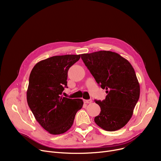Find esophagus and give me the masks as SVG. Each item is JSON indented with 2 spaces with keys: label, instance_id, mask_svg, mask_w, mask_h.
<instances>
[{
  "label": "esophagus",
  "instance_id": "esophagus-1",
  "mask_svg": "<svg viewBox=\"0 0 161 161\" xmlns=\"http://www.w3.org/2000/svg\"><path fill=\"white\" fill-rule=\"evenodd\" d=\"M92 103V100L89 99V100H84V103L86 104H90Z\"/></svg>",
  "mask_w": 161,
  "mask_h": 161
}]
</instances>
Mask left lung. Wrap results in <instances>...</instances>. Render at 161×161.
Segmentation results:
<instances>
[{
    "label": "left lung",
    "mask_w": 161,
    "mask_h": 161,
    "mask_svg": "<svg viewBox=\"0 0 161 161\" xmlns=\"http://www.w3.org/2000/svg\"><path fill=\"white\" fill-rule=\"evenodd\" d=\"M81 59L97 83L106 90L104 100H95L101 110L95 122L107 131L123 128L132 117L140 97V84L132 66L109 51L81 54Z\"/></svg>",
    "instance_id": "left-lung-1"
}]
</instances>
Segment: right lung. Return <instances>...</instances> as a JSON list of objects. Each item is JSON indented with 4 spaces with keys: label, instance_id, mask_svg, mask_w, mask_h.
<instances>
[{
    "label": "right lung",
    "instance_id": "add662e5",
    "mask_svg": "<svg viewBox=\"0 0 161 161\" xmlns=\"http://www.w3.org/2000/svg\"><path fill=\"white\" fill-rule=\"evenodd\" d=\"M80 58V55L53 56L36 63L30 74L28 105L36 120L51 134L69 130L83 106L81 99L62 96L68 87V71Z\"/></svg>",
    "mask_w": 161,
    "mask_h": 161
}]
</instances>
